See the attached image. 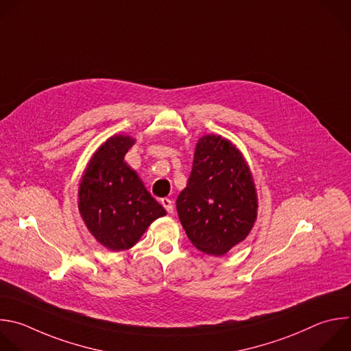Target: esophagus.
<instances>
[{
  "label": "esophagus",
  "mask_w": 351,
  "mask_h": 351,
  "mask_svg": "<svg viewBox=\"0 0 351 351\" xmlns=\"http://www.w3.org/2000/svg\"><path fill=\"white\" fill-rule=\"evenodd\" d=\"M161 204H162V206L167 209L168 213H172V212H173V202H172L169 198H162V199H161Z\"/></svg>",
  "instance_id": "34e87169"
}]
</instances>
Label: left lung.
<instances>
[{
  "label": "left lung",
  "mask_w": 351,
  "mask_h": 351,
  "mask_svg": "<svg viewBox=\"0 0 351 351\" xmlns=\"http://www.w3.org/2000/svg\"><path fill=\"white\" fill-rule=\"evenodd\" d=\"M176 209L191 244L208 255L221 256L245 240L258 216V195L243 154L230 141L205 135L197 142Z\"/></svg>",
  "instance_id": "8db88e82"
}]
</instances>
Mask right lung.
<instances>
[{
  "label": "right lung",
  "instance_id": "add662e5",
  "mask_svg": "<svg viewBox=\"0 0 351 351\" xmlns=\"http://www.w3.org/2000/svg\"><path fill=\"white\" fill-rule=\"evenodd\" d=\"M135 139L115 135L92 156L78 189V209L90 234L110 251L132 248L165 209L124 161Z\"/></svg>",
  "mask_w": 351,
  "mask_h": 351
}]
</instances>
